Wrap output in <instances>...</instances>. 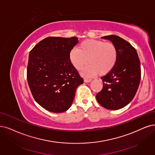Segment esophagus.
<instances>
[{"mask_svg": "<svg viewBox=\"0 0 155 155\" xmlns=\"http://www.w3.org/2000/svg\"><path fill=\"white\" fill-rule=\"evenodd\" d=\"M91 81H92V80H91V79H88V78H85V79L84 80V82H86V83L90 82Z\"/></svg>", "mask_w": 155, "mask_h": 155, "instance_id": "obj_1", "label": "esophagus"}]
</instances>
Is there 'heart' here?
<instances>
[{"instance_id": "1", "label": "heart", "mask_w": 155, "mask_h": 155, "mask_svg": "<svg viewBox=\"0 0 155 155\" xmlns=\"http://www.w3.org/2000/svg\"><path fill=\"white\" fill-rule=\"evenodd\" d=\"M70 59L78 71L89 63V65L83 71L84 75H105L116 64L117 50L112 43L86 39L80 43L78 48H73L70 50Z\"/></svg>"}]
</instances>
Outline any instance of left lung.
I'll list each match as a JSON object with an SVG mask.
<instances>
[{"mask_svg":"<svg viewBox=\"0 0 155 155\" xmlns=\"http://www.w3.org/2000/svg\"><path fill=\"white\" fill-rule=\"evenodd\" d=\"M101 38L110 40L117 50V62L112 71L102 77L103 88L96 94L99 104L109 110H117L133 100L140 81V63L135 48L115 35Z\"/></svg>","mask_w":155,"mask_h":155,"instance_id":"1","label":"left lung"}]
</instances>
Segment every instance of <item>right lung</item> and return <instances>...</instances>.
<instances>
[{
  "mask_svg": "<svg viewBox=\"0 0 155 155\" xmlns=\"http://www.w3.org/2000/svg\"><path fill=\"white\" fill-rule=\"evenodd\" d=\"M77 37H48L29 52L27 69L28 86L34 100L48 111H66L84 80L70 59Z\"/></svg>",
  "mask_w": 155,
  "mask_h": 155,
  "instance_id": "add662e5",
  "label": "right lung"
}]
</instances>
